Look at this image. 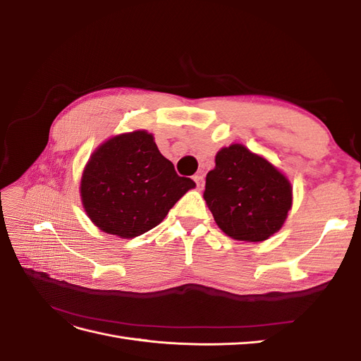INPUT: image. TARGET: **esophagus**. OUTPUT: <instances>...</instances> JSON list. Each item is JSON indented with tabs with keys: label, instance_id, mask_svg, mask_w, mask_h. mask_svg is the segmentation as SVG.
<instances>
[{
	"label": "esophagus",
	"instance_id": "34e87169",
	"mask_svg": "<svg viewBox=\"0 0 361 361\" xmlns=\"http://www.w3.org/2000/svg\"><path fill=\"white\" fill-rule=\"evenodd\" d=\"M192 179H194L195 183H197L199 188L203 187V183H204V180H203V173H195L194 176H192Z\"/></svg>",
	"mask_w": 361,
	"mask_h": 361
}]
</instances>
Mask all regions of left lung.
I'll list each match as a JSON object with an SVG mask.
<instances>
[{"label":"left lung","instance_id":"8db88e82","mask_svg":"<svg viewBox=\"0 0 361 361\" xmlns=\"http://www.w3.org/2000/svg\"><path fill=\"white\" fill-rule=\"evenodd\" d=\"M203 199L227 236L260 243L285 224L292 207V185L267 158L243 145H231L216 152Z\"/></svg>","mask_w":361,"mask_h":361}]
</instances>
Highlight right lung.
<instances>
[{"label":"right lung","instance_id":"right-lung-1","mask_svg":"<svg viewBox=\"0 0 361 361\" xmlns=\"http://www.w3.org/2000/svg\"><path fill=\"white\" fill-rule=\"evenodd\" d=\"M194 187L161 155L154 135L138 129L108 138L94 149L82 170L80 194L96 227L129 239L157 227Z\"/></svg>","mask_w":361,"mask_h":361}]
</instances>
